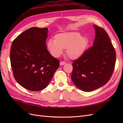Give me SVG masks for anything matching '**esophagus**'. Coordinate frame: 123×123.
<instances>
[{
    "instance_id": "esophagus-1",
    "label": "esophagus",
    "mask_w": 123,
    "mask_h": 123,
    "mask_svg": "<svg viewBox=\"0 0 123 123\" xmlns=\"http://www.w3.org/2000/svg\"><path fill=\"white\" fill-rule=\"evenodd\" d=\"M66 64V62H60V65L62 66V65H64L65 64Z\"/></svg>"
}]
</instances>
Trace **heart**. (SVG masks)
Listing matches in <instances>:
<instances>
[{
    "label": "heart",
    "instance_id": "obj_1",
    "mask_svg": "<svg viewBox=\"0 0 123 123\" xmlns=\"http://www.w3.org/2000/svg\"><path fill=\"white\" fill-rule=\"evenodd\" d=\"M54 39L48 41L47 45L51 55L58 57L62 54L63 49H66L67 55L73 60L82 56L89 43L86 37L81 36L77 32L59 33L55 35Z\"/></svg>",
    "mask_w": 123,
    "mask_h": 123
}]
</instances>
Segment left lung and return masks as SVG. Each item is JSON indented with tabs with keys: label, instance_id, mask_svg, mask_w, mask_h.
<instances>
[{
	"label": "left lung",
	"instance_id": "1",
	"mask_svg": "<svg viewBox=\"0 0 123 123\" xmlns=\"http://www.w3.org/2000/svg\"><path fill=\"white\" fill-rule=\"evenodd\" d=\"M93 26V45L72 64L71 80L78 88L86 92L95 90L108 83L116 61V52L107 33L102 28Z\"/></svg>",
	"mask_w": 123,
	"mask_h": 123
}]
</instances>
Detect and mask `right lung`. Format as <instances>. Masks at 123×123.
<instances>
[{
	"label": "right lung",
	"instance_id": "add662e5",
	"mask_svg": "<svg viewBox=\"0 0 123 123\" xmlns=\"http://www.w3.org/2000/svg\"><path fill=\"white\" fill-rule=\"evenodd\" d=\"M48 31L47 28H30L18 35L11 47L13 76L18 84L30 91L46 88L59 66V60L47 49Z\"/></svg>",
	"mask_w": 123,
	"mask_h": 123
}]
</instances>
